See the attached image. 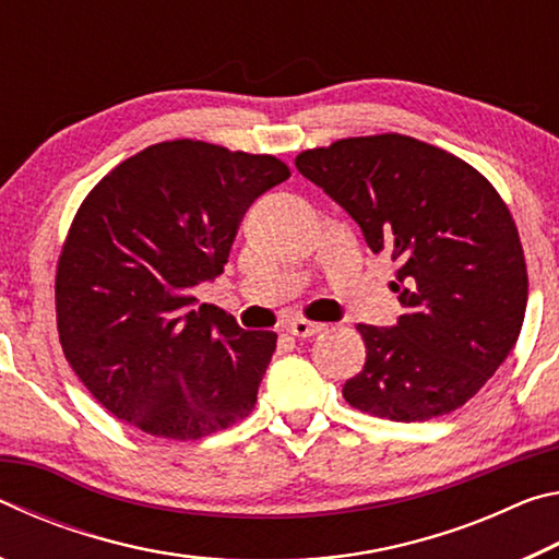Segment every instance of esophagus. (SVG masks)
Returning a JSON list of instances; mask_svg holds the SVG:
<instances>
[{
	"label": "esophagus",
	"instance_id": "obj_1",
	"mask_svg": "<svg viewBox=\"0 0 559 559\" xmlns=\"http://www.w3.org/2000/svg\"><path fill=\"white\" fill-rule=\"evenodd\" d=\"M325 325L323 323H313V320H302V318H296L290 320V323L286 325V330L290 335L296 337H310V335H318L320 330H323Z\"/></svg>",
	"mask_w": 559,
	"mask_h": 559
}]
</instances>
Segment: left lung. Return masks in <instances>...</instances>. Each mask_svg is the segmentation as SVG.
<instances>
[{
  "label": "left lung",
  "instance_id": "obj_1",
  "mask_svg": "<svg viewBox=\"0 0 559 559\" xmlns=\"http://www.w3.org/2000/svg\"><path fill=\"white\" fill-rule=\"evenodd\" d=\"M296 167L396 263L404 313L392 328L357 325L367 359L343 386L347 404L392 421L459 409L506 362L527 306L523 243L496 187L400 132L306 150Z\"/></svg>",
  "mask_w": 559,
  "mask_h": 559
}]
</instances>
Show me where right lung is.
I'll return each mask as SVG.
<instances>
[{
  "instance_id": "obj_1",
  "label": "right lung",
  "mask_w": 559,
  "mask_h": 559,
  "mask_svg": "<svg viewBox=\"0 0 559 559\" xmlns=\"http://www.w3.org/2000/svg\"><path fill=\"white\" fill-rule=\"evenodd\" d=\"M288 177L273 155L169 140L91 189L56 269V325L73 372L110 414L194 441L253 412L278 335L197 306L194 288L224 271L253 200Z\"/></svg>"
}]
</instances>
